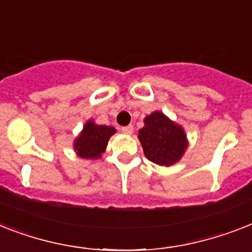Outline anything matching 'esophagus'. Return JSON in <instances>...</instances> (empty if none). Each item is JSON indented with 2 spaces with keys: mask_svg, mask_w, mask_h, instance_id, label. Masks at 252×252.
Instances as JSON below:
<instances>
[{
  "mask_svg": "<svg viewBox=\"0 0 252 252\" xmlns=\"http://www.w3.org/2000/svg\"><path fill=\"white\" fill-rule=\"evenodd\" d=\"M122 132H123V133H126V134H132V133H133V126H123V128H122Z\"/></svg>",
  "mask_w": 252,
  "mask_h": 252,
  "instance_id": "obj_1",
  "label": "esophagus"
}]
</instances>
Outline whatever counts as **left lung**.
Masks as SVG:
<instances>
[{
  "instance_id": "obj_1",
  "label": "left lung",
  "mask_w": 252,
  "mask_h": 252,
  "mask_svg": "<svg viewBox=\"0 0 252 252\" xmlns=\"http://www.w3.org/2000/svg\"><path fill=\"white\" fill-rule=\"evenodd\" d=\"M146 158L159 165H171L183 157L186 149V136L161 112H153L145 119V126L138 130Z\"/></svg>"
}]
</instances>
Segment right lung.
Returning <instances> with one entry per match:
<instances>
[{
    "label": "right lung",
    "mask_w": 252,
    "mask_h": 252,
    "mask_svg": "<svg viewBox=\"0 0 252 252\" xmlns=\"http://www.w3.org/2000/svg\"><path fill=\"white\" fill-rule=\"evenodd\" d=\"M115 133V128L106 126H97L88 122L77 140L75 141V150L81 158H99L107 146L108 138Z\"/></svg>",
    "instance_id": "add662e5"
}]
</instances>
